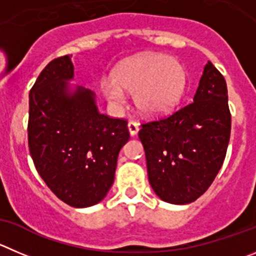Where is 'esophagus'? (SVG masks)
<instances>
[{
  "mask_svg": "<svg viewBox=\"0 0 256 256\" xmlns=\"http://www.w3.org/2000/svg\"><path fill=\"white\" fill-rule=\"evenodd\" d=\"M128 131H130V135L135 136L136 134H138V131H139V124L135 122V121H130V122L128 124Z\"/></svg>",
  "mask_w": 256,
  "mask_h": 256,
  "instance_id": "34e87169",
  "label": "esophagus"
}]
</instances>
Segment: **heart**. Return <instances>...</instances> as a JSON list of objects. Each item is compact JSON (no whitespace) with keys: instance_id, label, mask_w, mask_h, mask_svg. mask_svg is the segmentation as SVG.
I'll return each instance as SVG.
<instances>
[{"instance_id":"b5f03b06","label":"heart","mask_w":256,"mask_h":256,"mask_svg":"<svg viewBox=\"0 0 256 256\" xmlns=\"http://www.w3.org/2000/svg\"><path fill=\"white\" fill-rule=\"evenodd\" d=\"M184 83L180 64L160 54H146L120 64L112 73V80H102L101 90L114 106L125 104L124 90L134 92L136 107L142 114L154 116L164 114L178 102Z\"/></svg>"}]
</instances>
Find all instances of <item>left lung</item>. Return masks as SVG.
Returning a JSON list of instances; mask_svg holds the SVG:
<instances>
[{
  "label": "left lung",
  "mask_w": 256,
  "mask_h": 256,
  "mask_svg": "<svg viewBox=\"0 0 256 256\" xmlns=\"http://www.w3.org/2000/svg\"><path fill=\"white\" fill-rule=\"evenodd\" d=\"M228 98L225 78L208 62L193 101L142 124L149 183L163 200L190 204L212 184L230 142Z\"/></svg>",
  "instance_id": "left-lung-1"
}]
</instances>
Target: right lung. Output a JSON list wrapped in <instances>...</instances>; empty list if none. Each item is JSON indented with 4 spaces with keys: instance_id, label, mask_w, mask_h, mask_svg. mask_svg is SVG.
<instances>
[{
    "instance_id": "add662e5",
    "label": "right lung",
    "mask_w": 256,
    "mask_h": 256,
    "mask_svg": "<svg viewBox=\"0 0 256 256\" xmlns=\"http://www.w3.org/2000/svg\"><path fill=\"white\" fill-rule=\"evenodd\" d=\"M72 56L52 59L28 93V142L38 173L72 207L104 198L114 179L117 156L130 139L125 118L100 114L90 90L66 93Z\"/></svg>"
}]
</instances>
